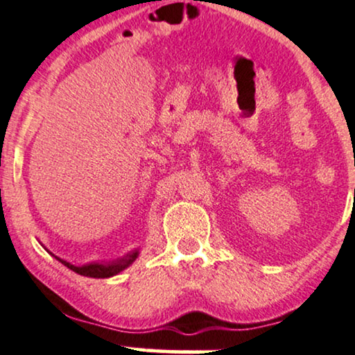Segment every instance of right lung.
<instances>
[{"instance_id": "right-lung-1", "label": "right lung", "mask_w": 355, "mask_h": 355, "mask_svg": "<svg viewBox=\"0 0 355 355\" xmlns=\"http://www.w3.org/2000/svg\"><path fill=\"white\" fill-rule=\"evenodd\" d=\"M137 255H139V250L136 249V250H132V252H129L128 255H124V257L113 260V262H92V263H85V266H71L70 262H67V260L57 257V255H53V257H55L58 262L64 263L65 267H69L70 270L77 272L83 277L107 278V277L118 275L119 272H123L124 268H128L134 262V260L137 259Z\"/></svg>"}]
</instances>
